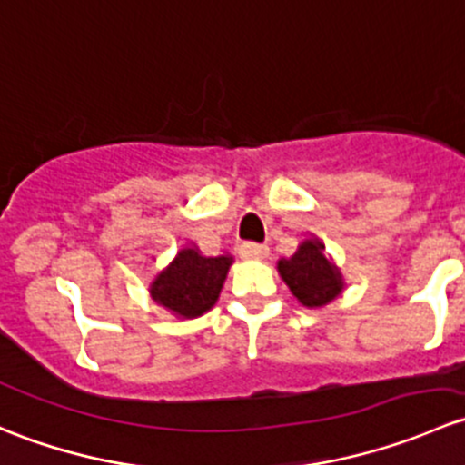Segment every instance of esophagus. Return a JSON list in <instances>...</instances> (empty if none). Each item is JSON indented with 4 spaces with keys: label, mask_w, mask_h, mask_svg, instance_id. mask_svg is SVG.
<instances>
[{
    "label": "esophagus",
    "mask_w": 465,
    "mask_h": 465,
    "mask_svg": "<svg viewBox=\"0 0 465 465\" xmlns=\"http://www.w3.org/2000/svg\"><path fill=\"white\" fill-rule=\"evenodd\" d=\"M241 256H242V259H252V261L265 259V256H267V247L265 245H259V242H242V245H241Z\"/></svg>",
    "instance_id": "34e87169"
}]
</instances>
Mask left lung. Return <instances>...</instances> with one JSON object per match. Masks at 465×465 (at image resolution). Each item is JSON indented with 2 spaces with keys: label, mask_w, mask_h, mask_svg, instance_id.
<instances>
[{
  "label": "left lung",
  "mask_w": 465,
  "mask_h": 465,
  "mask_svg": "<svg viewBox=\"0 0 465 465\" xmlns=\"http://www.w3.org/2000/svg\"><path fill=\"white\" fill-rule=\"evenodd\" d=\"M276 270L290 292L306 308H326L346 288L344 274L315 233H308L292 256H281Z\"/></svg>",
  "instance_id": "left-lung-1"
}]
</instances>
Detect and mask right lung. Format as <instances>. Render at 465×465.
Returning <instances> with one entry per match:
<instances>
[{
	"label": "right lung",
	"mask_w": 465,
	"mask_h": 465,
	"mask_svg": "<svg viewBox=\"0 0 465 465\" xmlns=\"http://www.w3.org/2000/svg\"><path fill=\"white\" fill-rule=\"evenodd\" d=\"M233 256H206L195 242H184L175 259L150 281V299L180 320L203 317L215 306Z\"/></svg>",
	"instance_id": "right-lung-1"
}]
</instances>
